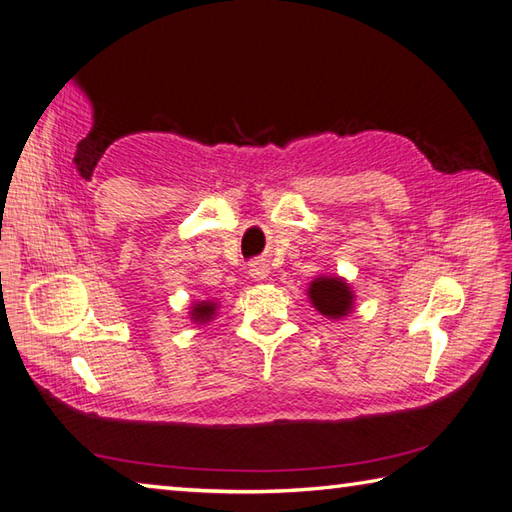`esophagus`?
Listing matches in <instances>:
<instances>
[{
	"label": "esophagus",
	"instance_id": "obj_1",
	"mask_svg": "<svg viewBox=\"0 0 512 512\" xmlns=\"http://www.w3.org/2000/svg\"><path fill=\"white\" fill-rule=\"evenodd\" d=\"M248 273L257 282L259 280H266V277H268V266L264 262H253V264H250V268H248Z\"/></svg>",
	"mask_w": 512,
	"mask_h": 512
}]
</instances>
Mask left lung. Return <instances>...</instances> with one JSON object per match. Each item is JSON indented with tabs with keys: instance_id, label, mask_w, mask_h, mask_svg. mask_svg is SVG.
<instances>
[{
	"instance_id": "left-lung-1",
	"label": "left lung",
	"mask_w": 512,
	"mask_h": 512,
	"mask_svg": "<svg viewBox=\"0 0 512 512\" xmlns=\"http://www.w3.org/2000/svg\"><path fill=\"white\" fill-rule=\"evenodd\" d=\"M306 297L313 309L329 320H342L353 311L356 293L345 277L338 275H320L306 288Z\"/></svg>"
}]
</instances>
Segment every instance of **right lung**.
Returning <instances> with one entry per match:
<instances>
[{
	"label": "right lung",
	"instance_id": "1",
	"mask_svg": "<svg viewBox=\"0 0 512 512\" xmlns=\"http://www.w3.org/2000/svg\"><path fill=\"white\" fill-rule=\"evenodd\" d=\"M217 309L219 304L215 300H201V302H192L190 306V320L194 324H208L217 318Z\"/></svg>",
	"mask_w": 512,
	"mask_h": 512
}]
</instances>
